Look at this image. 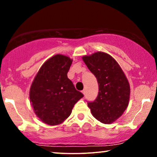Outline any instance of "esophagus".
Returning a JSON list of instances; mask_svg holds the SVG:
<instances>
[{"instance_id": "esophagus-1", "label": "esophagus", "mask_w": 157, "mask_h": 157, "mask_svg": "<svg viewBox=\"0 0 157 157\" xmlns=\"http://www.w3.org/2000/svg\"><path fill=\"white\" fill-rule=\"evenodd\" d=\"M81 92H82V94H83V95H85V94H86V90H85V89H83V91H81Z\"/></svg>"}]
</instances>
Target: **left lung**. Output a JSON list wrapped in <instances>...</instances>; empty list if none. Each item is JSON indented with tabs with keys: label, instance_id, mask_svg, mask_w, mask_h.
<instances>
[{
	"label": "left lung",
	"instance_id": "1",
	"mask_svg": "<svg viewBox=\"0 0 157 157\" xmlns=\"http://www.w3.org/2000/svg\"><path fill=\"white\" fill-rule=\"evenodd\" d=\"M83 61L97 79L98 94L88 103L92 115L101 123H113L123 114L130 98V85L123 70L108 53L98 51L83 56Z\"/></svg>",
	"mask_w": 157,
	"mask_h": 157
}]
</instances>
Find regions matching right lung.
<instances>
[{"label": "right lung", "instance_id": "obj_1", "mask_svg": "<svg viewBox=\"0 0 157 157\" xmlns=\"http://www.w3.org/2000/svg\"><path fill=\"white\" fill-rule=\"evenodd\" d=\"M72 62L66 56H53L43 64L32 82L30 102L44 124L55 126L63 123L83 96L67 76Z\"/></svg>", "mask_w": 157, "mask_h": 157}]
</instances>
